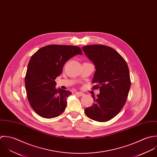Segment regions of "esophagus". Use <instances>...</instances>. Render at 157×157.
I'll return each mask as SVG.
<instances>
[{
    "mask_svg": "<svg viewBox=\"0 0 157 157\" xmlns=\"http://www.w3.org/2000/svg\"><path fill=\"white\" fill-rule=\"evenodd\" d=\"M76 94L79 96H84V94L82 93V92H76Z\"/></svg>",
    "mask_w": 157,
    "mask_h": 157,
    "instance_id": "1",
    "label": "esophagus"
}]
</instances>
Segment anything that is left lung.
<instances>
[{"mask_svg":"<svg viewBox=\"0 0 157 157\" xmlns=\"http://www.w3.org/2000/svg\"><path fill=\"white\" fill-rule=\"evenodd\" d=\"M82 50L96 68L92 89L100 91L96 98L92 96L94 103L84 112L94 121H109L120 113L127 101L131 85L128 65L121 55L109 46L90 45Z\"/></svg>","mask_w":157,"mask_h":157,"instance_id":"obj_1","label":"left lung"}]
</instances>
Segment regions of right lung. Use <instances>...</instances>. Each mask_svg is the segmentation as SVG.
Here are the masks:
<instances>
[{
    "label": "right lung",
    "instance_id": "obj_1",
    "mask_svg": "<svg viewBox=\"0 0 157 157\" xmlns=\"http://www.w3.org/2000/svg\"><path fill=\"white\" fill-rule=\"evenodd\" d=\"M78 54H82L79 47L48 45L32 55L25 77V85L29 103L39 116L53 118L65 110L66 99L71 93L56 89L55 79L61 74L64 63Z\"/></svg>",
    "mask_w": 157,
    "mask_h": 157
}]
</instances>
